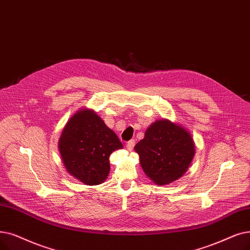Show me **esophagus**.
Wrapping results in <instances>:
<instances>
[{
	"mask_svg": "<svg viewBox=\"0 0 250 250\" xmlns=\"http://www.w3.org/2000/svg\"><path fill=\"white\" fill-rule=\"evenodd\" d=\"M134 146H135V140H129L128 142L126 143V149H127L128 151H132L133 148H134Z\"/></svg>",
	"mask_w": 250,
	"mask_h": 250,
	"instance_id": "esophagus-1",
	"label": "esophagus"
}]
</instances>
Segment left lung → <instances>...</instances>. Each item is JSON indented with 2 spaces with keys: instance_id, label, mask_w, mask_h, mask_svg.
Returning a JSON list of instances; mask_svg holds the SVG:
<instances>
[{
  "instance_id": "obj_1",
  "label": "left lung",
  "mask_w": 250,
  "mask_h": 250,
  "mask_svg": "<svg viewBox=\"0 0 250 250\" xmlns=\"http://www.w3.org/2000/svg\"><path fill=\"white\" fill-rule=\"evenodd\" d=\"M135 151L146 176L156 185H167L185 173L195 154L193 138L185 127L168 119L152 124Z\"/></svg>"
}]
</instances>
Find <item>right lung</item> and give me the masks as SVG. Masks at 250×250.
Segmentation results:
<instances>
[{
    "instance_id": "add662e5",
    "label": "right lung",
    "mask_w": 250,
    "mask_h": 250,
    "mask_svg": "<svg viewBox=\"0 0 250 250\" xmlns=\"http://www.w3.org/2000/svg\"><path fill=\"white\" fill-rule=\"evenodd\" d=\"M58 147L69 175L93 186L106 180L110 170L109 156L123 149V144L94 110L82 109L64 126Z\"/></svg>"
}]
</instances>
